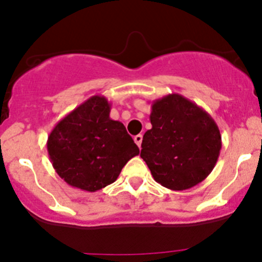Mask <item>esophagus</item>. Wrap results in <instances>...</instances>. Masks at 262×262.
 <instances>
[{
    "label": "esophagus",
    "mask_w": 262,
    "mask_h": 262,
    "mask_svg": "<svg viewBox=\"0 0 262 262\" xmlns=\"http://www.w3.org/2000/svg\"><path fill=\"white\" fill-rule=\"evenodd\" d=\"M142 141H143V136H142V134H138V136L134 137V142H136L137 146H138V147H141Z\"/></svg>",
    "instance_id": "1"
}]
</instances>
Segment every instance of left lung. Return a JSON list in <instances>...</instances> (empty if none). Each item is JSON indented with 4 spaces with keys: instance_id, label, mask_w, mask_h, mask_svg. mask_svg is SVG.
<instances>
[{
    "instance_id": "left-lung-1",
    "label": "left lung",
    "mask_w": 262,
    "mask_h": 262,
    "mask_svg": "<svg viewBox=\"0 0 262 262\" xmlns=\"http://www.w3.org/2000/svg\"><path fill=\"white\" fill-rule=\"evenodd\" d=\"M152 128L142 141L141 157L153 179L170 190H186L213 171L222 137L213 118L179 94L155 100Z\"/></svg>"
}]
</instances>
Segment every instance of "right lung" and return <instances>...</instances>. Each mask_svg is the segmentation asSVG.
Returning <instances> with one entry per match:
<instances>
[{
    "label": "right lung",
    "instance_id": "obj_1",
    "mask_svg": "<svg viewBox=\"0 0 262 262\" xmlns=\"http://www.w3.org/2000/svg\"><path fill=\"white\" fill-rule=\"evenodd\" d=\"M106 97L95 95L53 128L47 148L55 172L68 185L94 192L113 184L139 148L123 123L110 119Z\"/></svg>",
    "mask_w": 262,
    "mask_h": 262
}]
</instances>
